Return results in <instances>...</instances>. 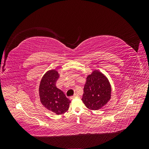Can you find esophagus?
I'll use <instances>...</instances> for the list:
<instances>
[{
  "instance_id": "34e87169",
  "label": "esophagus",
  "mask_w": 149,
  "mask_h": 149,
  "mask_svg": "<svg viewBox=\"0 0 149 149\" xmlns=\"http://www.w3.org/2000/svg\"><path fill=\"white\" fill-rule=\"evenodd\" d=\"M78 96H79V94H78V93H75L73 96H71V97H70V99H71V100H73V99H74V97H78Z\"/></svg>"
}]
</instances>
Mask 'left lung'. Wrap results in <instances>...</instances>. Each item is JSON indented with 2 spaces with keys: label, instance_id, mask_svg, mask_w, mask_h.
Here are the masks:
<instances>
[{
  "label": "left lung",
  "instance_id": "8db88e82",
  "mask_svg": "<svg viewBox=\"0 0 149 149\" xmlns=\"http://www.w3.org/2000/svg\"><path fill=\"white\" fill-rule=\"evenodd\" d=\"M82 101L90 110H98L109 101L111 86L109 79L101 71L94 70L86 78Z\"/></svg>",
  "mask_w": 149,
  "mask_h": 149
}]
</instances>
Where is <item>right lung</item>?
<instances>
[{
  "label": "right lung",
  "mask_w": 149,
  "mask_h": 149,
  "mask_svg": "<svg viewBox=\"0 0 149 149\" xmlns=\"http://www.w3.org/2000/svg\"><path fill=\"white\" fill-rule=\"evenodd\" d=\"M60 77L55 70H49L44 74L40 81L38 92L42 104L49 111L58 115L64 114L69 109L71 102L64 93L56 86Z\"/></svg>",
  "instance_id": "right-lung-1"
}]
</instances>
